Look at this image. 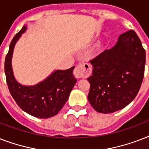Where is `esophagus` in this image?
<instances>
[{"label": "esophagus", "mask_w": 149, "mask_h": 149, "mask_svg": "<svg viewBox=\"0 0 149 149\" xmlns=\"http://www.w3.org/2000/svg\"><path fill=\"white\" fill-rule=\"evenodd\" d=\"M92 72V68L91 65L87 63H82L77 66H76L75 70H73V75L76 78H84L88 77Z\"/></svg>", "instance_id": "1"}]
</instances>
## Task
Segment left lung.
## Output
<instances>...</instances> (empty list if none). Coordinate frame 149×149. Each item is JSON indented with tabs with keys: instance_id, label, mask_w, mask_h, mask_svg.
Wrapping results in <instances>:
<instances>
[{
	"instance_id": "8db88e82",
	"label": "left lung",
	"mask_w": 149,
	"mask_h": 149,
	"mask_svg": "<svg viewBox=\"0 0 149 149\" xmlns=\"http://www.w3.org/2000/svg\"><path fill=\"white\" fill-rule=\"evenodd\" d=\"M93 65L88 100L100 113H113L128 105L143 80L146 51L133 30L121 34L115 45L90 61Z\"/></svg>"
}]
</instances>
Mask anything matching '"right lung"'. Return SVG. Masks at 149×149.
Returning <instances> with one entry per match:
<instances>
[{
	"instance_id": "add662e5",
	"label": "right lung",
	"mask_w": 149,
	"mask_h": 149,
	"mask_svg": "<svg viewBox=\"0 0 149 149\" xmlns=\"http://www.w3.org/2000/svg\"><path fill=\"white\" fill-rule=\"evenodd\" d=\"M27 26L13 38L4 63V72L8 89L17 104L30 115L38 118H49L56 115L65 105L70 93L77 83L72 73L74 66L65 70H55L43 81L34 86H24L15 79L11 58L15 44Z\"/></svg>"
}]
</instances>
